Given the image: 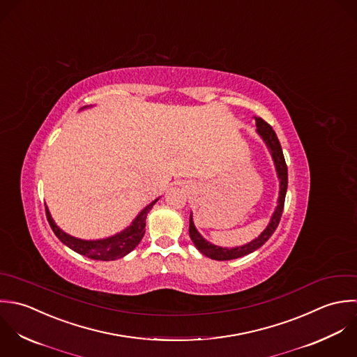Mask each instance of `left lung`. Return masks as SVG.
Listing matches in <instances>:
<instances>
[{"label": "left lung", "instance_id": "left-lung-1", "mask_svg": "<svg viewBox=\"0 0 357 357\" xmlns=\"http://www.w3.org/2000/svg\"><path fill=\"white\" fill-rule=\"evenodd\" d=\"M256 126H257V132L261 135V138L264 139V142L267 144L273 160L275 163V169H277V174L280 178V198H278V206L270 220V225L267 226V229L256 238L252 242L243 245V246H238V248H222V246H216L211 242H208L206 239L197 231L194 223H192V218H190V237L192 239V242L195 243V246L198 248V250L201 253H204L205 256L215 259V260H231V259H237L241 256H245L248 253H252L253 250L259 249L268 238L273 236V233L275 231L281 216H282V211H284V202H285V194H287V187H288V169H287V163H285V158L280 145V141L275 135V131L273 130V127L261 119V118H256Z\"/></svg>", "mask_w": 357, "mask_h": 357}]
</instances>
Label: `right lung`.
I'll list each match as a JSON object with an SVG mask.
<instances>
[{
	"instance_id": "1",
	"label": "right lung",
	"mask_w": 357,
	"mask_h": 357,
	"mask_svg": "<svg viewBox=\"0 0 357 357\" xmlns=\"http://www.w3.org/2000/svg\"><path fill=\"white\" fill-rule=\"evenodd\" d=\"M158 199L151 202L132 222L130 227H127L124 231L114 237L98 239V241H83L79 238L70 237L66 233H63L52 220L48 209L45 208L47 220L55 233V236L59 238L66 246L73 249L75 252L84 255L89 259L94 260H116L127 253H130L144 237L145 234V219L151 208L156 204Z\"/></svg>"
}]
</instances>
